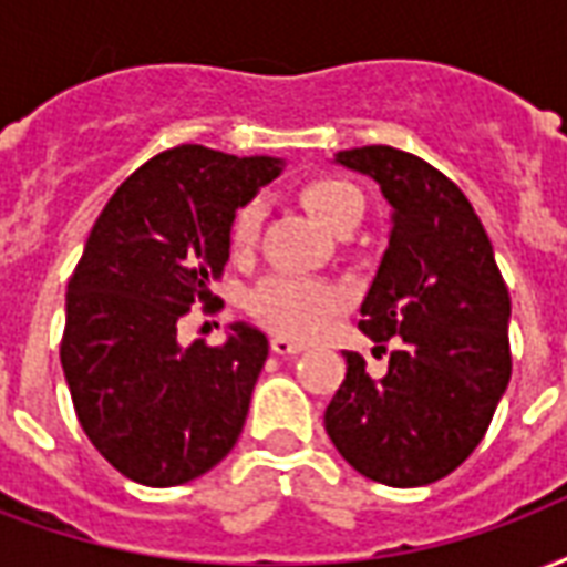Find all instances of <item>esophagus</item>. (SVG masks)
<instances>
[{"instance_id": "34e87169", "label": "esophagus", "mask_w": 567, "mask_h": 567, "mask_svg": "<svg viewBox=\"0 0 567 567\" xmlns=\"http://www.w3.org/2000/svg\"><path fill=\"white\" fill-rule=\"evenodd\" d=\"M270 348H274V353H279V357H293V353L306 351V344L291 339V336H274V339H270Z\"/></svg>"}]
</instances>
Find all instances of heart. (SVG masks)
Segmentation results:
<instances>
[{"label":"heart","mask_w":567,"mask_h":567,"mask_svg":"<svg viewBox=\"0 0 567 567\" xmlns=\"http://www.w3.org/2000/svg\"><path fill=\"white\" fill-rule=\"evenodd\" d=\"M300 198L323 226L339 235L360 226L362 214H365V198L360 189L341 178L309 181L302 187ZM258 228H261V207L246 205L231 223L235 249H249L258 237ZM339 288L330 282L300 279V276H270L252 291L249 309L270 330L288 332V336H312L339 309Z\"/></svg>","instance_id":"heart-1"}]
</instances>
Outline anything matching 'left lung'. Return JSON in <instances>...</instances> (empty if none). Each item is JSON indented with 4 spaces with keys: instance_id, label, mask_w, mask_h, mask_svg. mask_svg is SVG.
<instances>
[{
    "instance_id": "obj_1",
    "label": "left lung",
    "mask_w": 567,
    "mask_h": 567,
    "mask_svg": "<svg viewBox=\"0 0 567 567\" xmlns=\"http://www.w3.org/2000/svg\"><path fill=\"white\" fill-rule=\"evenodd\" d=\"M332 163L369 175L392 207L389 246L360 330L389 369L371 380L357 353L323 425L332 446L371 482L422 487L482 443L512 378V297L482 219L452 181L389 145L339 151Z\"/></svg>"
}]
</instances>
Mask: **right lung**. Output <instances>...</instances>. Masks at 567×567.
<instances>
[{
    "instance_id": "add662e5",
    "label": "right lung",
    "mask_w": 567,
    "mask_h": 567,
    "mask_svg": "<svg viewBox=\"0 0 567 567\" xmlns=\"http://www.w3.org/2000/svg\"><path fill=\"white\" fill-rule=\"evenodd\" d=\"M285 159L178 145L106 202L68 282L62 369L82 431L121 475L175 487L214 470L244 431L267 336L178 341V318L210 300L231 223Z\"/></svg>"
}]
</instances>
